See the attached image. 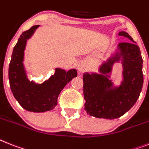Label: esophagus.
I'll list each match as a JSON object with an SVG mask.
<instances>
[{
  "label": "esophagus",
  "instance_id": "34e87169",
  "mask_svg": "<svg viewBox=\"0 0 149 149\" xmlns=\"http://www.w3.org/2000/svg\"><path fill=\"white\" fill-rule=\"evenodd\" d=\"M77 70H78V72L80 73H82V72L85 70V65H84L83 63H79L77 65Z\"/></svg>",
  "mask_w": 149,
  "mask_h": 149
}]
</instances>
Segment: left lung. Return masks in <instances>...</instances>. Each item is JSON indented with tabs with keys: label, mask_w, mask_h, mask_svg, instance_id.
<instances>
[{
	"label": "left lung",
	"mask_w": 149,
	"mask_h": 149,
	"mask_svg": "<svg viewBox=\"0 0 149 149\" xmlns=\"http://www.w3.org/2000/svg\"><path fill=\"white\" fill-rule=\"evenodd\" d=\"M119 35L130 40L117 45L116 51L99 68V72L83 74L84 110L90 116L113 120L126 113L137 101L143 85L142 58L139 47L126 32ZM121 63L123 81L115 86L111 80L112 67Z\"/></svg>",
	"instance_id": "obj_1"
}]
</instances>
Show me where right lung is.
Wrapping results in <instances>:
<instances>
[{"label":"right lung","instance_id":"obj_1","mask_svg":"<svg viewBox=\"0 0 149 149\" xmlns=\"http://www.w3.org/2000/svg\"><path fill=\"white\" fill-rule=\"evenodd\" d=\"M39 26H33L20 35L13 48L8 72L10 86L15 99L23 109L34 113L52 110L57 105L60 92L77 75L76 69L66 72L57 68L53 75L43 83L39 84L28 79L23 64L24 50L27 40L33 36Z\"/></svg>","mask_w":149,"mask_h":149}]
</instances>
